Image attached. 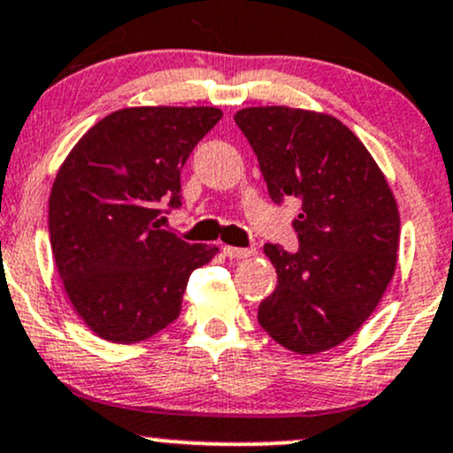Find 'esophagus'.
<instances>
[{"mask_svg":"<svg viewBox=\"0 0 453 453\" xmlns=\"http://www.w3.org/2000/svg\"><path fill=\"white\" fill-rule=\"evenodd\" d=\"M223 253H226L230 260H242V257L256 256V250H253V247H230V245H226V247H223Z\"/></svg>","mask_w":453,"mask_h":453,"instance_id":"obj_1","label":"esophagus"}]
</instances>
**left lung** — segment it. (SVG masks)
<instances>
[{"instance_id":"1","label":"left lung","mask_w":453,"mask_h":453,"mask_svg":"<svg viewBox=\"0 0 453 453\" xmlns=\"http://www.w3.org/2000/svg\"><path fill=\"white\" fill-rule=\"evenodd\" d=\"M234 120L275 203L299 200V250L266 242L277 288L257 322L296 355L346 342L376 310L395 273L400 212L359 137L329 113L247 107Z\"/></svg>"}]
</instances>
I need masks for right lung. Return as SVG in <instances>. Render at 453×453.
I'll return each instance as SVG.
<instances>
[{
    "label": "right lung",
    "mask_w": 453,
    "mask_h": 453,
    "mask_svg": "<svg viewBox=\"0 0 453 453\" xmlns=\"http://www.w3.org/2000/svg\"><path fill=\"white\" fill-rule=\"evenodd\" d=\"M217 107H127L94 124L49 196L53 260L74 311L103 340L137 344L172 325L196 268L215 257L161 230L180 170L221 120Z\"/></svg>",
    "instance_id": "obj_1"
}]
</instances>
